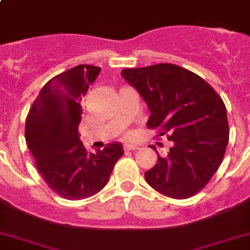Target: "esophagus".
<instances>
[{"label":"esophagus","instance_id":"obj_1","mask_svg":"<svg viewBox=\"0 0 250 250\" xmlns=\"http://www.w3.org/2000/svg\"><path fill=\"white\" fill-rule=\"evenodd\" d=\"M140 147L138 146H134V145H131V143H125V146H123V149L125 151H136V149H138Z\"/></svg>","mask_w":250,"mask_h":250}]
</instances>
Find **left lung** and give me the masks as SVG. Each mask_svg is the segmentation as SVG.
I'll return each instance as SVG.
<instances>
[{
	"mask_svg": "<svg viewBox=\"0 0 250 250\" xmlns=\"http://www.w3.org/2000/svg\"><path fill=\"white\" fill-rule=\"evenodd\" d=\"M122 75L148 105L147 127L173 142L167 156H157V164L145 172L146 181L172 199L196 195L227 151L229 123L223 99L203 78L175 64L127 68Z\"/></svg>",
	"mask_w": 250,
	"mask_h": 250,
	"instance_id": "obj_1",
	"label": "left lung"
}]
</instances>
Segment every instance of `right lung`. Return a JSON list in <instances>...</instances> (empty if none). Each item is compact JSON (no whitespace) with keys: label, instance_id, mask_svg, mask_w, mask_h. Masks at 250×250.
I'll return each instance as SVG.
<instances>
[{"label":"right lung","instance_id":"right-lung-1","mask_svg":"<svg viewBox=\"0 0 250 250\" xmlns=\"http://www.w3.org/2000/svg\"><path fill=\"white\" fill-rule=\"evenodd\" d=\"M99 71V66L78 65L50 79L26 118L25 138L35 166L47 186L68 200L99 192L123 155L121 143L89 153L80 142V101Z\"/></svg>","mask_w":250,"mask_h":250}]
</instances>
